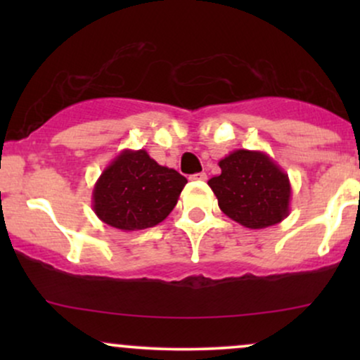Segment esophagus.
<instances>
[{
    "label": "esophagus",
    "mask_w": 360,
    "mask_h": 360,
    "mask_svg": "<svg viewBox=\"0 0 360 360\" xmlns=\"http://www.w3.org/2000/svg\"><path fill=\"white\" fill-rule=\"evenodd\" d=\"M193 181H205L206 179V174L205 172H198V174H193L191 176Z\"/></svg>",
    "instance_id": "obj_1"
}]
</instances>
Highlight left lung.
<instances>
[{"label": "left lung", "mask_w": 360, "mask_h": 360, "mask_svg": "<svg viewBox=\"0 0 360 360\" xmlns=\"http://www.w3.org/2000/svg\"><path fill=\"white\" fill-rule=\"evenodd\" d=\"M221 172L208 181L223 213L252 230L278 225L289 214L291 183L266 152H230L218 162Z\"/></svg>", "instance_id": "obj_1"}]
</instances>
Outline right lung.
<instances>
[{"instance_id":"add662e5","label":"right lung","mask_w":360,"mask_h":360,"mask_svg":"<svg viewBox=\"0 0 360 360\" xmlns=\"http://www.w3.org/2000/svg\"><path fill=\"white\" fill-rule=\"evenodd\" d=\"M186 183L184 176L157 164L143 148H125L98 177L93 210L103 223L122 232L150 229L174 210Z\"/></svg>"}]
</instances>
